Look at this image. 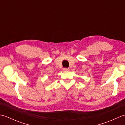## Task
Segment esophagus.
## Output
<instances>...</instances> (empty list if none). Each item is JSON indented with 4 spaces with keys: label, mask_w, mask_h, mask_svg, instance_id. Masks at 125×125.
I'll list each match as a JSON object with an SVG mask.
<instances>
[{
    "label": "esophagus",
    "mask_w": 125,
    "mask_h": 125,
    "mask_svg": "<svg viewBox=\"0 0 125 125\" xmlns=\"http://www.w3.org/2000/svg\"><path fill=\"white\" fill-rule=\"evenodd\" d=\"M63 71H69V68H64V69H63Z\"/></svg>",
    "instance_id": "obj_1"
}]
</instances>
